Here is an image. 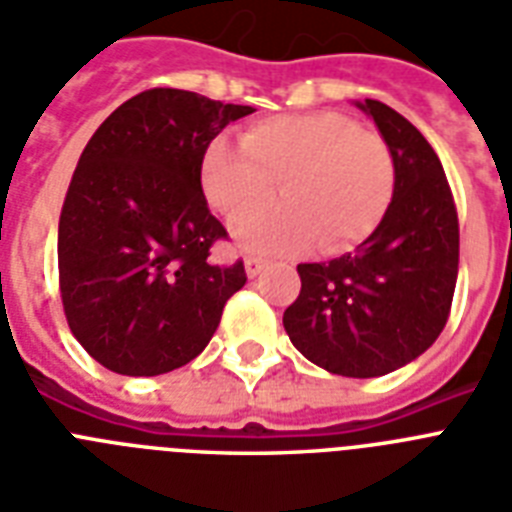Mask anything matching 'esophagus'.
<instances>
[{
  "label": "esophagus",
  "instance_id": "34e87169",
  "mask_svg": "<svg viewBox=\"0 0 512 512\" xmlns=\"http://www.w3.org/2000/svg\"><path fill=\"white\" fill-rule=\"evenodd\" d=\"M265 268H268V260H263V257L249 255L247 260H244V270H247V276H249V278L260 276V273H263Z\"/></svg>",
  "mask_w": 512,
  "mask_h": 512
}]
</instances>
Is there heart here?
<instances>
[{
    "instance_id": "heart-1",
    "label": "heart",
    "mask_w": 512,
    "mask_h": 512,
    "mask_svg": "<svg viewBox=\"0 0 512 512\" xmlns=\"http://www.w3.org/2000/svg\"><path fill=\"white\" fill-rule=\"evenodd\" d=\"M279 184L284 206L260 214ZM397 165L386 139L342 112H302L257 120L242 149L215 141L202 160L210 205L234 223L244 249L292 255L321 242L344 252L371 236L392 205Z\"/></svg>"
}]
</instances>
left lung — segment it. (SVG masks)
Wrapping results in <instances>:
<instances>
[{"mask_svg": "<svg viewBox=\"0 0 512 512\" xmlns=\"http://www.w3.org/2000/svg\"><path fill=\"white\" fill-rule=\"evenodd\" d=\"M371 115L397 165L392 205L355 252L302 263L286 307L292 344L323 371L350 378L392 373L442 334L458 281L460 228L444 168L418 128L378 99Z\"/></svg>", "mask_w": 512, "mask_h": 512, "instance_id": "1", "label": "left lung"}]
</instances>
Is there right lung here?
<instances>
[{"instance_id":"right-lung-1","label":"right lung","mask_w":512,"mask_h":512,"mask_svg":"<svg viewBox=\"0 0 512 512\" xmlns=\"http://www.w3.org/2000/svg\"><path fill=\"white\" fill-rule=\"evenodd\" d=\"M255 112L194 91L147 89L112 112L81 152L57 231L65 318L120 376H160L213 339L242 260L215 265L226 228L202 191L210 141Z\"/></svg>"}]
</instances>
